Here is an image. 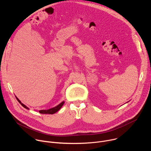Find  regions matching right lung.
I'll return each instance as SVG.
<instances>
[{"mask_svg": "<svg viewBox=\"0 0 151 151\" xmlns=\"http://www.w3.org/2000/svg\"><path fill=\"white\" fill-rule=\"evenodd\" d=\"M15 97L17 98L18 101L21 104V106H23L24 108H26L27 109H29V107H27L26 105H24L23 103H21V101L16 96H15ZM64 103V101H63L61 103H60L59 104H58L57 106H55L54 107H52V108H51V109H47V110H40V111H39V113H40L42 114H54L56 113L57 112H58L61 109V107L63 106Z\"/></svg>", "mask_w": 151, "mask_h": 151, "instance_id": "obj_1", "label": "right lung"}]
</instances>
